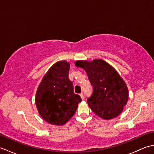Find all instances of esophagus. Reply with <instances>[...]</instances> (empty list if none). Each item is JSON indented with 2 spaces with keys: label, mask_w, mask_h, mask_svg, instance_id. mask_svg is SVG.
<instances>
[{
  "label": "esophagus",
  "mask_w": 154,
  "mask_h": 154,
  "mask_svg": "<svg viewBox=\"0 0 154 154\" xmlns=\"http://www.w3.org/2000/svg\"><path fill=\"white\" fill-rule=\"evenodd\" d=\"M80 97H81V99H82V100L84 99V95H83V93H81V94H80Z\"/></svg>",
  "instance_id": "34e87169"
}]
</instances>
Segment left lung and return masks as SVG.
Segmentation results:
<instances>
[{
  "instance_id": "left-lung-1",
  "label": "left lung",
  "mask_w": 154,
  "mask_h": 154,
  "mask_svg": "<svg viewBox=\"0 0 154 154\" xmlns=\"http://www.w3.org/2000/svg\"><path fill=\"white\" fill-rule=\"evenodd\" d=\"M77 67L86 71L93 87L88 105L97 116L104 120L116 118L122 112L128 99V89L118 72L102 60L77 61Z\"/></svg>"
}]
</instances>
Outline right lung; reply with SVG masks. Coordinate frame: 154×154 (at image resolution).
Segmentation results:
<instances>
[{"label":"right lung","mask_w":154,"mask_h":154,"mask_svg":"<svg viewBox=\"0 0 154 154\" xmlns=\"http://www.w3.org/2000/svg\"><path fill=\"white\" fill-rule=\"evenodd\" d=\"M70 65L66 61L55 63L42 79L35 94V104L41 117L49 124L61 126L74 115L79 95L75 94L69 79Z\"/></svg>","instance_id":"add662e5"}]
</instances>
